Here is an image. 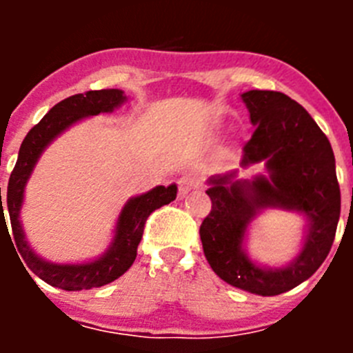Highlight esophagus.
<instances>
[{
	"instance_id": "34e87169",
	"label": "esophagus",
	"mask_w": 353,
	"mask_h": 353,
	"mask_svg": "<svg viewBox=\"0 0 353 353\" xmlns=\"http://www.w3.org/2000/svg\"><path fill=\"white\" fill-rule=\"evenodd\" d=\"M176 183H179L180 194H187L189 191H192V189L199 187L201 180H199V176L196 173H183Z\"/></svg>"
}]
</instances>
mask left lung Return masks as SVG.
<instances>
[{
	"instance_id": "8db88e82",
	"label": "left lung",
	"mask_w": 353,
	"mask_h": 353,
	"mask_svg": "<svg viewBox=\"0 0 353 353\" xmlns=\"http://www.w3.org/2000/svg\"><path fill=\"white\" fill-rule=\"evenodd\" d=\"M254 125L242 148L240 166L265 162L269 176L235 180L236 171L208 180L212 210L199 226L212 270L256 295H279L310 279L325 261L338 228L341 192L334 152L322 129L299 102L281 92L242 93ZM279 206L308 215L310 228L301 254L283 270L252 264L241 249L245 232L258 210Z\"/></svg>"
}]
</instances>
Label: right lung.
I'll return each instance as SVG.
<instances>
[{"instance_id": "1", "label": "right lung", "mask_w": 353, "mask_h": 353, "mask_svg": "<svg viewBox=\"0 0 353 353\" xmlns=\"http://www.w3.org/2000/svg\"><path fill=\"white\" fill-rule=\"evenodd\" d=\"M125 99L127 97L123 95L121 90H92V92L68 97L65 101L58 102L26 134L23 145L19 148L17 162H15V168L10 174V180H8L5 203V207H8V215H10L12 239H14L15 249L19 251V256H23L28 269L35 276H39L42 281L56 286V288L67 290V292H77V290L99 288V286H104L118 279L121 274L129 270V267L136 260L138 245L141 242L145 223L150 214L157 210V208L164 207V205L171 203L176 198V185L173 183L170 187L159 185L146 192V194L129 199L123 210H121L120 217H118L117 235L111 242V248L108 249L104 256L95 261H90V263H49V261H43L42 258L37 256L35 252L30 249L26 240H24L23 226L19 223V212H21V205H23L24 185H26L31 171L35 168L43 148L58 134L63 132L67 127L76 123L77 120L84 117H95L99 113H109L114 108H118ZM1 224L6 228L0 187V226ZM8 236H10V233H8Z\"/></svg>"}]
</instances>
